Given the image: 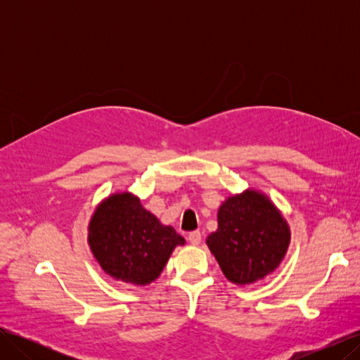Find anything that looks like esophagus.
I'll return each mask as SVG.
<instances>
[{"label": "esophagus", "mask_w": 360, "mask_h": 360, "mask_svg": "<svg viewBox=\"0 0 360 360\" xmlns=\"http://www.w3.org/2000/svg\"><path fill=\"white\" fill-rule=\"evenodd\" d=\"M188 240H189L192 245H200V242H201V233H200V231H192V233H189Z\"/></svg>", "instance_id": "esophagus-1"}]
</instances>
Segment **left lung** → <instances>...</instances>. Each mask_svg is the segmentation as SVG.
Here are the masks:
<instances>
[{
	"label": "left lung",
	"mask_w": 360,
	"mask_h": 360,
	"mask_svg": "<svg viewBox=\"0 0 360 360\" xmlns=\"http://www.w3.org/2000/svg\"><path fill=\"white\" fill-rule=\"evenodd\" d=\"M205 242L226 279L246 285L281 264L290 245V228L264 193L248 189L222 202L217 230Z\"/></svg>",
	"instance_id": "obj_1"
}]
</instances>
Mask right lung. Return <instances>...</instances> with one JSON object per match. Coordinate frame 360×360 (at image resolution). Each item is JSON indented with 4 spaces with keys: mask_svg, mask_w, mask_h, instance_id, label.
<instances>
[{
    "mask_svg": "<svg viewBox=\"0 0 360 360\" xmlns=\"http://www.w3.org/2000/svg\"><path fill=\"white\" fill-rule=\"evenodd\" d=\"M89 245L108 275L147 285L162 274L184 238L172 226L162 225L135 195L122 192L97 205L89 225Z\"/></svg>",
    "mask_w": 360,
    "mask_h": 360,
    "instance_id": "add662e5",
    "label": "right lung"
}]
</instances>
